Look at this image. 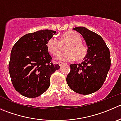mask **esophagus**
<instances>
[{
	"label": "esophagus",
	"instance_id": "obj_1",
	"mask_svg": "<svg viewBox=\"0 0 121 121\" xmlns=\"http://www.w3.org/2000/svg\"><path fill=\"white\" fill-rule=\"evenodd\" d=\"M59 65H60V66H61V65H62L63 64H64V63L62 62H59Z\"/></svg>",
	"mask_w": 121,
	"mask_h": 121
}]
</instances>
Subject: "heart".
Listing matches in <instances>:
<instances>
[{
  "label": "heart",
  "mask_w": 121,
  "mask_h": 121,
  "mask_svg": "<svg viewBox=\"0 0 121 121\" xmlns=\"http://www.w3.org/2000/svg\"><path fill=\"white\" fill-rule=\"evenodd\" d=\"M82 39L80 34L75 31H68L61 35L60 40L55 37L48 40L46 46L49 52L57 56L61 52L63 46L67 52L60 54L57 59L63 61H72L75 59L77 61H81L87 55V48L81 43Z\"/></svg>",
  "instance_id": "obj_1"
}]
</instances>
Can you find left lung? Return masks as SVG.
<instances>
[{"label": "left lung", "mask_w": 121, "mask_h": 121, "mask_svg": "<svg viewBox=\"0 0 121 121\" xmlns=\"http://www.w3.org/2000/svg\"><path fill=\"white\" fill-rule=\"evenodd\" d=\"M73 30L82 35L86 41L87 55L79 64H71V71L66 77L69 88L81 94H90L102 87L110 67L109 48L101 36L83 27Z\"/></svg>", "instance_id": "left-lung-1"}]
</instances>
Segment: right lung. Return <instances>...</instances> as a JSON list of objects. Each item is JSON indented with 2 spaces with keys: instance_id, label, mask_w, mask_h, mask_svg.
Here are the masks:
<instances>
[{
  "instance_id": "1",
  "label": "right lung",
  "mask_w": 121,
  "mask_h": 121,
  "mask_svg": "<svg viewBox=\"0 0 121 121\" xmlns=\"http://www.w3.org/2000/svg\"><path fill=\"white\" fill-rule=\"evenodd\" d=\"M56 31L43 30L21 37L12 48L9 72L12 84L19 94L35 98L50 86L51 75L60 68L52 62L46 46Z\"/></svg>"
}]
</instances>
